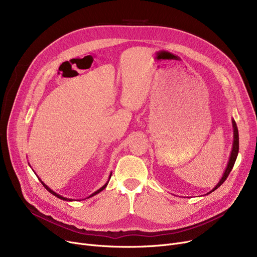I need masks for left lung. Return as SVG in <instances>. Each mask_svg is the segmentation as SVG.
Listing matches in <instances>:
<instances>
[{
    "label": "left lung",
    "instance_id": "left-lung-1",
    "mask_svg": "<svg viewBox=\"0 0 257 257\" xmlns=\"http://www.w3.org/2000/svg\"><path fill=\"white\" fill-rule=\"evenodd\" d=\"M232 124H233V132H234V141H233V148H232V152H231V155H230V159H229V164H228V166H227V169H226V171H225V173H224V175H223L222 179L220 180V182L218 183V185L215 186L211 192L217 190V188H218L220 185H222V184L224 183V181H225V180L227 179V177L229 176V174H230V172H231V170H232V168H233V166H234L236 157H237L238 148H239V143H238V130H237V127H236V124H235L234 120H232ZM211 192H210V193H211ZM208 194H209V193H208Z\"/></svg>",
    "mask_w": 257,
    "mask_h": 257
}]
</instances>
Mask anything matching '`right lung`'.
Returning <instances> with one entry per match:
<instances>
[{
  "label": "right lung",
  "mask_w": 257,
  "mask_h": 257,
  "mask_svg": "<svg viewBox=\"0 0 257 257\" xmlns=\"http://www.w3.org/2000/svg\"><path fill=\"white\" fill-rule=\"evenodd\" d=\"M110 176H111V175H110ZM40 182H42V184H43V185H44V186H45V187H46V190H48V191H49V192H50V193H51V194H53V195H54V196H55V197H57V198H59V199H61V200H66V201H69V200H70V199H67V198H63V197H61V196H60V195H58V194H56V193H55V192H53V191H52V190H51V188H50V187H48V186H47V185H46V184H45V183H44V182H43V181H42V180H40ZM107 183H108V182H107ZM107 183H106V184H105V185H103V186H102V187H101V188H100V190H98V191H97V192H94V193H93V194H92V195H91V196H89V197H92V196H94V195H97V194H98V193H100V192H101V191H103V190H104V188H105V187H106V186H107ZM70 201H71V200H70Z\"/></svg>",
  "instance_id": "obj_1"
}]
</instances>
